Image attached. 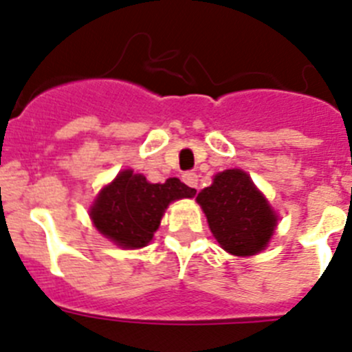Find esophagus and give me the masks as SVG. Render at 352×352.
Here are the masks:
<instances>
[{
  "label": "esophagus",
  "mask_w": 352,
  "mask_h": 352,
  "mask_svg": "<svg viewBox=\"0 0 352 352\" xmlns=\"http://www.w3.org/2000/svg\"><path fill=\"white\" fill-rule=\"evenodd\" d=\"M182 179L186 183V185L192 186V188H197V182H199L197 173H193V170H188V173L183 174Z\"/></svg>",
  "instance_id": "1"
}]
</instances>
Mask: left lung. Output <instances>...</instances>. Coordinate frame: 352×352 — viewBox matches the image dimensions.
I'll use <instances>...</instances> for the list:
<instances>
[{"mask_svg":"<svg viewBox=\"0 0 352 352\" xmlns=\"http://www.w3.org/2000/svg\"><path fill=\"white\" fill-rule=\"evenodd\" d=\"M197 202L214 239L235 256H251L265 250L276 230V211L241 169L216 174L212 185L199 192Z\"/></svg>","mask_w":352,"mask_h":352,"instance_id":"obj_1","label":"left lung"}]
</instances>
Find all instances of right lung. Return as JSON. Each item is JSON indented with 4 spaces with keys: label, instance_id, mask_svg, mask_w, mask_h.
Listing matches in <instances>:
<instances>
[{
    "label": "right lung",
    "instance_id": "right-lung-1",
    "mask_svg": "<svg viewBox=\"0 0 352 352\" xmlns=\"http://www.w3.org/2000/svg\"><path fill=\"white\" fill-rule=\"evenodd\" d=\"M195 192L178 178L150 183L143 174L125 169L99 192L90 218L106 239L124 250H140L153 239L167 206L192 199Z\"/></svg>",
    "mask_w": 352,
    "mask_h": 352
}]
</instances>
